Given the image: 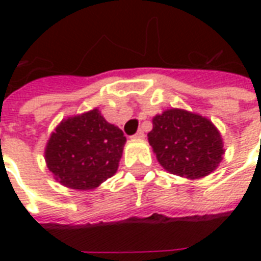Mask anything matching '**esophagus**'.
<instances>
[{
  "mask_svg": "<svg viewBox=\"0 0 261 261\" xmlns=\"http://www.w3.org/2000/svg\"><path fill=\"white\" fill-rule=\"evenodd\" d=\"M144 137H145V134H144V131L140 130V131H137L136 136H134V138H138V140H142Z\"/></svg>",
  "mask_w": 261,
  "mask_h": 261,
  "instance_id": "esophagus-1",
  "label": "esophagus"
}]
</instances>
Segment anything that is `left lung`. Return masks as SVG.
Wrapping results in <instances>:
<instances>
[{
    "instance_id": "left-lung-1",
    "label": "left lung",
    "mask_w": 261,
    "mask_h": 261,
    "mask_svg": "<svg viewBox=\"0 0 261 261\" xmlns=\"http://www.w3.org/2000/svg\"><path fill=\"white\" fill-rule=\"evenodd\" d=\"M152 125L148 141L169 173L200 179L218 168L224 142L208 119L183 109H168L153 117Z\"/></svg>"
}]
</instances>
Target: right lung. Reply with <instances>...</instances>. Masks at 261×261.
<instances>
[{
  "mask_svg": "<svg viewBox=\"0 0 261 261\" xmlns=\"http://www.w3.org/2000/svg\"><path fill=\"white\" fill-rule=\"evenodd\" d=\"M124 144L123 131L93 109L57 125L48 138L44 158L63 186L92 190L117 172Z\"/></svg>",
  "mask_w": 261,
  "mask_h": 261,
  "instance_id": "add662e5",
  "label": "right lung"
}]
</instances>
